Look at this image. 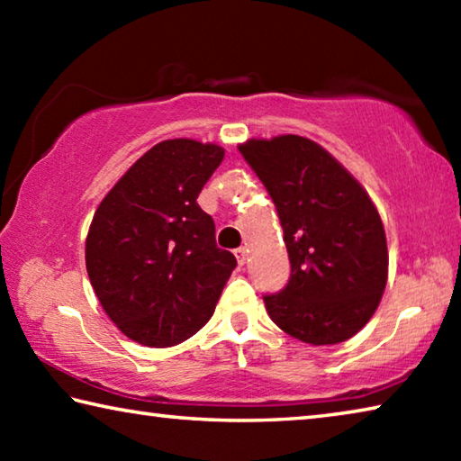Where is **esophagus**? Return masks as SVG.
<instances>
[{
	"instance_id": "obj_1",
	"label": "esophagus",
	"mask_w": 461,
	"mask_h": 461,
	"mask_svg": "<svg viewBox=\"0 0 461 461\" xmlns=\"http://www.w3.org/2000/svg\"><path fill=\"white\" fill-rule=\"evenodd\" d=\"M233 254H236V258H238V264H240V267H244L246 256H248V249H246V248H236V249H233Z\"/></svg>"
}]
</instances>
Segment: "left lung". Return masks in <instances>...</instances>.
<instances>
[{"mask_svg": "<svg viewBox=\"0 0 461 461\" xmlns=\"http://www.w3.org/2000/svg\"><path fill=\"white\" fill-rule=\"evenodd\" d=\"M238 148L275 201L291 260L288 285L264 296L270 319L311 346L354 338L388 278L386 233L370 194L309 138H252Z\"/></svg>", "mask_w": 461, "mask_h": 461, "instance_id": "left-lung-1", "label": "left lung"}]
</instances>
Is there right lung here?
<instances>
[{
    "instance_id": "right-lung-1",
    "label": "right lung",
    "mask_w": 461,
    "mask_h": 461,
    "mask_svg": "<svg viewBox=\"0 0 461 461\" xmlns=\"http://www.w3.org/2000/svg\"><path fill=\"white\" fill-rule=\"evenodd\" d=\"M223 154L217 144L165 140L140 156L93 215L85 241L91 286L107 317L142 346L170 348L197 333L236 268L197 203Z\"/></svg>"
}]
</instances>
